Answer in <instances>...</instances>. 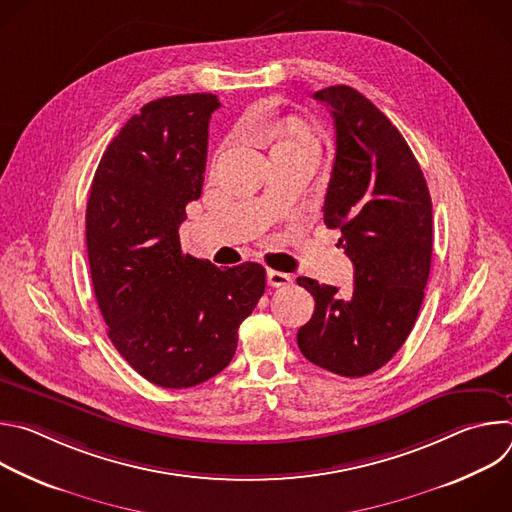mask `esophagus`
<instances>
[{"instance_id":"1","label":"esophagus","mask_w":512,"mask_h":512,"mask_svg":"<svg viewBox=\"0 0 512 512\" xmlns=\"http://www.w3.org/2000/svg\"><path fill=\"white\" fill-rule=\"evenodd\" d=\"M267 283L271 287H285V285L291 283V275L275 271V269H267Z\"/></svg>"}]
</instances>
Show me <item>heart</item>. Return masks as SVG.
<instances>
[{
	"label": "heart",
	"mask_w": 512,
	"mask_h": 512,
	"mask_svg": "<svg viewBox=\"0 0 512 512\" xmlns=\"http://www.w3.org/2000/svg\"><path fill=\"white\" fill-rule=\"evenodd\" d=\"M298 137L310 139V137H308V131H306L302 125H296V127H294V137H291V139H298Z\"/></svg>",
	"instance_id": "1"
}]
</instances>
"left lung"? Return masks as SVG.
I'll return each instance as SVG.
<instances>
[{
  "label": "left lung",
  "instance_id": "left-lung-1",
  "mask_svg": "<svg viewBox=\"0 0 512 512\" xmlns=\"http://www.w3.org/2000/svg\"><path fill=\"white\" fill-rule=\"evenodd\" d=\"M330 107L336 156L324 223L354 265L352 294L298 277L316 300L298 330L302 354L340 377H364L387 364L417 320L431 267V196L399 129L346 85L314 93Z\"/></svg>",
  "mask_w": 512,
  "mask_h": 512
}]
</instances>
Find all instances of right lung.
<instances>
[{"instance_id":"1","label":"right lung","mask_w":512,"mask_h":512,"mask_svg":"<svg viewBox=\"0 0 512 512\" xmlns=\"http://www.w3.org/2000/svg\"><path fill=\"white\" fill-rule=\"evenodd\" d=\"M218 107L210 93L143 105L109 143L87 202L91 279L107 334L143 379L164 389L221 373L265 291L259 263L218 269L180 247Z\"/></svg>"}]
</instances>
